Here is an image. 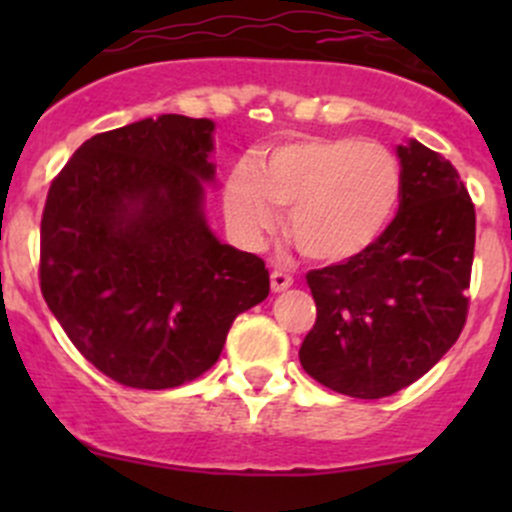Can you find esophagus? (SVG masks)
Returning a JSON list of instances; mask_svg holds the SVG:
<instances>
[{"label": "esophagus", "mask_w": 512, "mask_h": 512, "mask_svg": "<svg viewBox=\"0 0 512 512\" xmlns=\"http://www.w3.org/2000/svg\"><path fill=\"white\" fill-rule=\"evenodd\" d=\"M270 285H272V292H285V289L292 287V277H289L285 270H272Z\"/></svg>", "instance_id": "esophagus-1"}]
</instances>
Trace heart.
Segmentation results:
<instances>
[{
	"mask_svg": "<svg viewBox=\"0 0 512 512\" xmlns=\"http://www.w3.org/2000/svg\"><path fill=\"white\" fill-rule=\"evenodd\" d=\"M401 170L379 143L307 136L277 143L240 163L225 188V215L245 242H257L287 210V237L307 260L339 265L369 252L394 220Z\"/></svg>",
	"mask_w": 512,
	"mask_h": 512,
	"instance_id": "obj_1",
	"label": "heart"
}]
</instances>
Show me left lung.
I'll return each mask as SVG.
<instances>
[{"instance_id":"obj_1","label":"left lung","mask_w":512,"mask_h":512,"mask_svg":"<svg viewBox=\"0 0 512 512\" xmlns=\"http://www.w3.org/2000/svg\"><path fill=\"white\" fill-rule=\"evenodd\" d=\"M399 213L356 260L312 270L317 322L299 347L312 379L354 399H381L421 379L466 324L476 208L451 160L411 138Z\"/></svg>"}]
</instances>
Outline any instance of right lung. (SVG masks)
<instances>
[{
  "instance_id": "right-lung-1",
  "label": "right lung",
  "mask_w": 512,
  "mask_h": 512,
  "mask_svg": "<svg viewBox=\"0 0 512 512\" xmlns=\"http://www.w3.org/2000/svg\"><path fill=\"white\" fill-rule=\"evenodd\" d=\"M215 123L163 113L89 138L41 215V294L98 371L173 389L218 361L237 314L270 294L265 262L205 218Z\"/></svg>"
}]
</instances>
